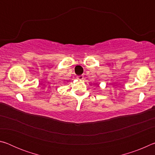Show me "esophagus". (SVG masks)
<instances>
[{
  "mask_svg": "<svg viewBox=\"0 0 155 155\" xmlns=\"http://www.w3.org/2000/svg\"><path fill=\"white\" fill-rule=\"evenodd\" d=\"M83 78H84V77L83 75H79V76H78V77H77V78H78V79H79V80L83 79Z\"/></svg>",
  "mask_w": 155,
  "mask_h": 155,
  "instance_id": "1",
  "label": "esophagus"
}]
</instances>
